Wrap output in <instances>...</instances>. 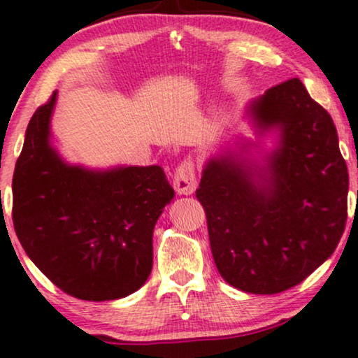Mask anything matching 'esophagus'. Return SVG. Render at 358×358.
Returning <instances> with one entry per match:
<instances>
[{
	"label": "esophagus",
	"mask_w": 358,
	"mask_h": 358,
	"mask_svg": "<svg viewBox=\"0 0 358 358\" xmlns=\"http://www.w3.org/2000/svg\"><path fill=\"white\" fill-rule=\"evenodd\" d=\"M173 188L178 194H192L196 189V175L192 160H183L176 166L173 175Z\"/></svg>",
	"instance_id": "1"
}]
</instances>
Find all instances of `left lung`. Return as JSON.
<instances>
[{
  "instance_id": "obj_1",
  "label": "left lung",
  "mask_w": 358,
  "mask_h": 358,
  "mask_svg": "<svg viewBox=\"0 0 358 358\" xmlns=\"http://www.w3.org/2000/svg\"><path fill=\"white\" fill-rule=\"evenodd\" d=\"M246 115L257 140L239 138L208 158L196 198L221 278L244 292L278 294L336 251L347 221V165L332 117L299 79L252 99ZM268 133L275 147L255 157Z\"/></svg>"
}]
</instances>
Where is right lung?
I'll list each match as a JSON object with an SVG mask.
<instances>
[{
  "label": "right lung",
  "instance_id": "add662e5",
  "mask_svg": "<svg viewBox=\"0 0 358 358\" xmlns=\"http://www.w3.org/2000/svg\"><path fill=\"white\" fill-rule=\"evenodd\" d=\"M57 92L31 117L13 176V223L29 259L83 301H114L145 284L153 228L175 192L162 166L94 170L52 145Z\"/></svg>",
  "mask_w": 358,
  "mask_h": 358
}]
</instances>
